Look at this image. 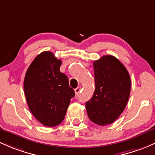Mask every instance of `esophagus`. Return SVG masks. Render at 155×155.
Masks as SVG:
<instances>
[{
    "mask_svg": "<svg viewBox=\"0 0 155 155\" xmlns=\"http://www.w3.org/2000/svg\"><path fill=\"white\" fill-rule=\"evenodd\" d=\"M74 91H75V94H76V95H77V94H79L81 91V87H76V88L74 90Z\"/></svg>",
    "mask_w": 155,
    "mask_h": 155,
    "instance_id": "esophagus-1",
    "label": "esophagus"
}]
</instances>
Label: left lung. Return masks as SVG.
<instances>
[{
  "label": "left lung",
  "instance_id": "1",
  "mask_svg": "<svg viewBox=\"0 0 155 155\" xmlns=\"http://www.w3.org/2000/svg\"><path fill=\"white\" fill-rule=\"evenodd\" d=\"M95 91L85 103L89 119L99 125L114 123L123 113L131 91V79L125 66L110 55L94 61Z\"/></svg>",
  "mask_w": 155,
  "mask_h": 155
}]
</instances>
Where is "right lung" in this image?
<instances>
[{"label":"right lung","mask_w":155,"mask_h":155,"mask_svg":"<svg viewBox=\"0 0 155 155\" xmlns=\"http://www.w3.org/2000/svg\"><path fill=\"white\" fill-rule=\"evenodd\" d=\"M61 60L50 51L42 52L26 72L24 89L33 116L45 126L59 125L64 119L74 90L68 78L60 72Z\"/></svg>","instance_id":"add662e5"}]
</instances>
